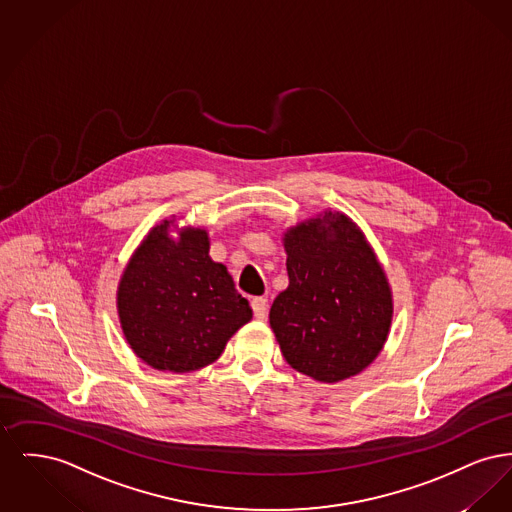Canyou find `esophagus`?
<instances>
[{
  "mask_svg": "<svg viewBox=\"0 0 512 512\" xmlns=\"http://www.w3.org/2000/svg\"><path fill=\"white\" fill-rule=\"evenodd\" d=\"M251 309H253V315L257 320H265L267 317V299L265 297H255L253 301H251Z\"/></svg>",
  "mask_w": 512,
  "mask_h": 512,
  "instance_id": "esophagus-1",
  "label": "esophagus"
}]
</instances>
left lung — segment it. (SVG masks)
<instances>
[{
  "instance_id": "1",
  "label": "left lung",
  "mask_w": 512,
  "mask_h": 512,
  "mask_svg": "<svg viewBox=\"0 0 512 512\" xmlns=\"http://www.w3.org/2000/svg\"><path fill=\"white\" fill-rule=\"evenodd\" d=\"M282 244L290 284L270 307V328L293 370L336 384L370 365L390 334L393 293L365 232L326 209L290 226Z\"/></svg>"
}]
</instances>
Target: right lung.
Returning <instances> with one entry per match:
<instances>
[{"instance_id":"add662e5","label":"right lung","mask_w":512,"mask_h":512,"mask_svg":"<svg viewBox=\"0 0 512 512\" xmlns=\"http://www.w3.org/2000/svg\"><path fill=\"white\" fill-rule=\"evenodd\" d=\"M176 229L178 237L171 236ZM205 228L153 226L122 270L117 313L124 340L146 365L194 372L215 363L253 318L222 263L209 255Z\"/></svg>"}]
</instances>
